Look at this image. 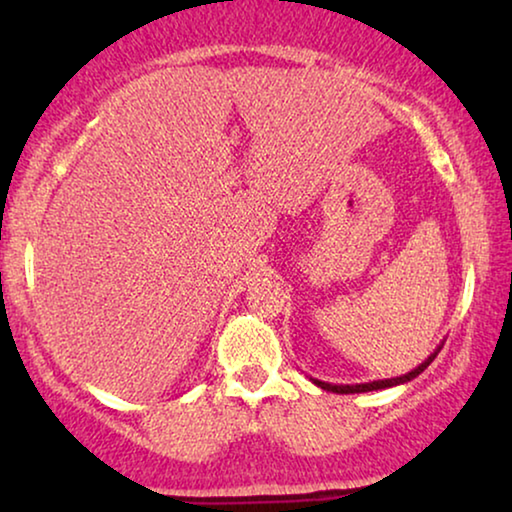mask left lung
<instances>
[{
    "instance_id": "left-lung-1",
    "label": "left lung",
    "mask_w": 512,
    "mask_h": 512,
    "mask_svg": "<svg viewBox=\"0 0 512 512\" xmlns=\"http://www.w3.org/2000/svg\"><path fill=\"white\" fill-rule=\"evenodd\" d=\"M440 347H443V342H440V345H438L436 349H433V352H431L429 356H426V359H424L422 363H419L417 368H412L410 373L398 375V377H387V380H373V382H361V384H331V382H321V380H317V377H310V380H312L314 384H317V387H321V389L333 391V394H363V391H377V389L398 387V384H405V382L415 380V377H417L419 373H424V370L431 366V361L438 356Z\"/></svg>"
}]
</instances>
